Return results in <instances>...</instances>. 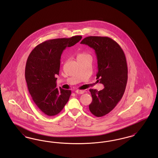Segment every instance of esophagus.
<instances>
[{
	"label": "esophagus",
	"mask_w": 158,
	"mask_h": 158,
	"mask_svg": "<svg viewBox=\"0 0 158 158\" xmlns=\"http://www.w3.org/2000/svg\"><path fill=\"white\" fill-rule=\"evenodd\" d=\"M75 93L77 94H82L84 93V90H75Z\"/></svg>",
	"instance_id": "esophagus-1"
}]
</instances>
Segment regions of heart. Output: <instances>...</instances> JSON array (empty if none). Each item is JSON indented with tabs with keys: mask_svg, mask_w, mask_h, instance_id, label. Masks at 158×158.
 Wrapping results in <instances>:
<instances>
[{
	"mask_svg": "<svg viewBox=\"0 0 158 158\" xmlns=\"http://www.w3.org/2000/svg\"><path fill=\"white\" fill-rule=\"evenodd\" d=\"M88 57H90V54L86 52H81L77 54V60H81Z\"/></svg>",
	"mask_w": 158,
	"mask_h": 158,
	"instance_id": "b5f03b06",
	"label": "heart"
}]
</instances>
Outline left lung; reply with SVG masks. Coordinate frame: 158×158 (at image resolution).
I'll use <instances>...</instances> for the list:
<instances>
[{
	"label": "left lung",
	"instance_id": "8db88e82",
	"mask_svg": "<svg viewBox=\"0 0 158 158\" xmlns=\"http://www.w3.org/2000/svg\"><path fill=\"white\" fill-rule=\"evenodd\" d=\"M81 43L94 49L97 54V79L104 88L99 91L89 89L92 101L89 108L95 116L102 117L113 110L124 93L128 79L126 56L120 45L108 37L89 36Z\"/></svg>",
	"mask_w": 158,
	"mask_h": 158
}]
</instances>
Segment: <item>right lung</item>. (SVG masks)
<instances>
[{"label": "right lung", "instance_id": "obj_1", "mask_svg": "<svg viewBox=\"0 0 158 158\" xmlns=\"http://www.w3.org/2000/svg\"><path fill=\"white\" fill-rule=\"evenodd\" d=\"M82 36L47 40L37 45L26 63L25 75L32 99L41 112L54 116L63 109L71 90L57 88L61 55L66 47L78 43Z\"/></svg>", "mask_w": 158, "mask_h": 158}]
</instances>
